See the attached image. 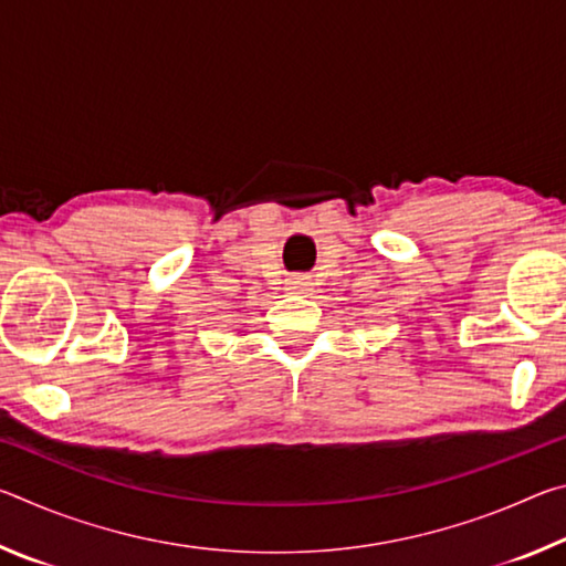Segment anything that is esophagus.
<instances>
[{"mask_svg": "<svg viewBox=\"0 0 566 566\" xmlns=\"http://www.w3.org/2000/svg\"><path fill=\"white\" fill-rule=\"evenodd\" d=\"M312 286H314L312 276H306V274H296V276H290V280H286V290L296 292V294H310Z\"/></svg>", "mask_w": 566, "mask_h": 566, "instance_id": "obj_1", "label": "esophagus"}]
</instances>
